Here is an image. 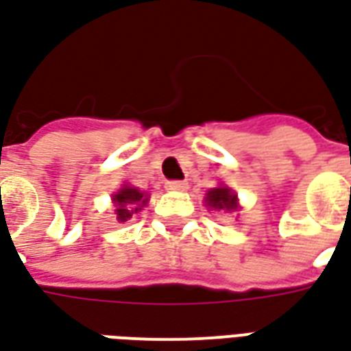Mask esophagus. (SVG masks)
I'll list each match as a JSON object with an SVG mask.
<instances>
[{
	"mask_svg": "<svg viewBox=\"0 0 351 351\" xmlns=\"http://www.w3.org/2000/svg\"><path fill=\"white\" fill-rule=\"evenodd\" d=\"M166 189H168V191H179V193H183V191L189 189V183H186V181H168V183H166Z\"/></svg>",
	"mask_w": 351,
	"mask_h": 351,
	"instance_id": "esophagus-1",
	"label": "esophagus"
}]
</instances>
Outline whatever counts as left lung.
I'll return each mask as SVG.
<instances>
[{
	"instance_id": "1",
	"label": "left lung",
	"mask_w": 351,
	"mask_h": 351,
	"mask_svg": "<svg viewBox=\"0 0 351 351\" xmlns=\"http://www.w3.org/2000/svg\"><path fill=\"white\" fill-rule=\"evenodd\" d=\"M206 204L215 211H235L237 209V194L230 186H215L206 194Z\"/></svg>"
}]
</instances>
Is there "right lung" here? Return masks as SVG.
Returning a JSON list of instances; mask_svg holds the SVG:
<instances>
[{"label": "right lung", "mask_w": 351, "mask_h": 351, "mask_svg": "<svg viewBox=\"0 0 351 351\" xmlns=\"http://www.w3.org/2000/svg\"><path fill=\"white\" fill-rule=\"evenodd\" d=\"M149 200V194L138 191L136 186L123 185L119 191H117L114 196H112V202H114V211H116V219L119 222L130 221L134 215L145 207Z\"/></svg>", "instance_id": "obj_1"}]
</instances>
